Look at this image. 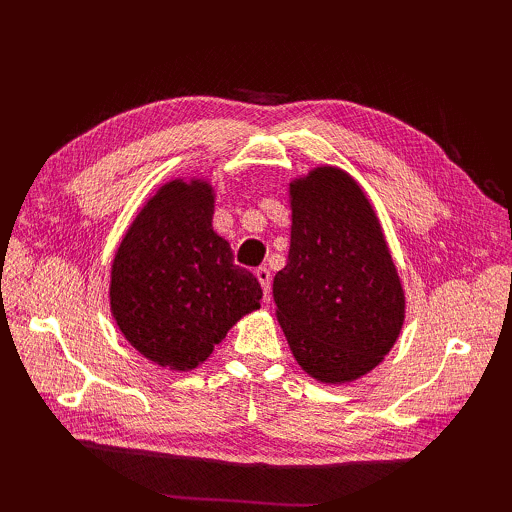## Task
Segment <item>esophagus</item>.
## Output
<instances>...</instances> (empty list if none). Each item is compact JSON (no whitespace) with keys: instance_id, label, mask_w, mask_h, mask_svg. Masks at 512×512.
I'll return each instance as SVG.
<instances>
[{"instance_id":"1","label":"esophagus","mask_w":512,"mask_h":512,"mask_svg":"<svg viewBox=\"0 0 512 512\" xmlns=\"http://www.w3.org/2000/svg\"><path fill=\"white\" fill-rule=\"evenodd\" d=\"M255 277H257L259 284H262V290H264V295L268 299V295H270V281H273V275H270V270L266 266H259L255 270Z\"/></svg>"}]
</instances>
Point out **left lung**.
Segmentation results:
<instances>
[{"label":"left lung","instance_id":"8db88e82","mask_svg":"<svg viewBox=\"0 0 512 512\" xmlns=\"http://www.w3.org/2000/svg\"><path fill=\"white\" fill-rule=\"evenodd\" d=\"M290 253L273 281L277 321L312 378L365 376L394 347L405 292L374 206L350 173L317 167L290 182Z\"/></svg>","mask_w":512,"mask_h":512}]
</instances>
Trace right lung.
I'll return each instance as SVG.
<instances>
[{
  "mask_svg": "<svg viewBox=\"0 0 512 512\" xmlns=\"http://www.w3.org/2000/svg\"><path fill=\"white\" fill-rule=\"evenodd\" d=\"M206 180H171L127 228L112 264L110 308L125 339L160 367L187 372L259 308L262 286L213 231Z\"/></svg>",
  "mask_w": 512,
  "mask_h": 512,
  "instance_id": "1",
  "label": "right lung"
}]
</instances>
